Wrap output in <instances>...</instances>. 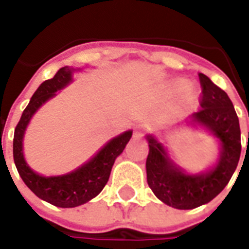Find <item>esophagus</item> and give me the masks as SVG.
I'll return each instance as SVG.
<instances>
[{
    "mask_svg": "<svg viewBox=\"0 0 249 249\" xmlns=\"http://www.w3.org/2000/svg\"><path fill=\"white\" fill-rule=\"evenodd\" d=\"M144 132H145V125L137 124L135 126V132H133V136L139 139V137H142V136H144Z\"/></svg>",
    "mask_w": 249,
    "mask_h": 249,
    "instance_id": "1",
    "label": "esophagus"
}]
</instances>
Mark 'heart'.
<instances>
[{"instance_id":"obj_1","label":"heart","mask_w":249,"mask_h":249,"mask_svg":"<svg viewBox=\"0 0 249 249\" xmlns=\"http://www.w3.org/2000/svg\"><path fill=\"white\" fill-rule=\"evenodd\" d=\"M168 90L173 94H180L184 93V97L185 101L189 104H192L196 98H197V90L196 88L189 85V82L184 78H178V80H173L168 84Z\"/></svg>"}]
</instances>
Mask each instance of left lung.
<instances>
[{"instance_id":"left-lung-1","label":"left lung","mask_w":249,"mask_h":249,"mask_svg":"<svg viewBox=\"0 0 249 249\" xmlns=\"http://www.w3.org/2000/svg\"><path fill=\"white\" fill-rule=\"evenodd\" d=\"M201 109L175 126L204 129L217 142V159L201 172L192 173L180 167L155 133L145 136L146 181L159 200L176 209H193L209 203L219 195L236 171L240 159V125L228 94L203 73Z\"/></svg>"}]
</instances>
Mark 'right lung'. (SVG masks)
<instances>
[{
  "instance_id": "1",
  "label": "right lung",
  "mask_w": 249,
  "mask_h": 249,
  "mask_svg": "<svg viewBox=\"0 0 249 249\" xmlns=\"http://www.w3.org/2000/svg\"><path fill=\"white\" fill-rule=\"evenodd\" d=\"M77 71H81V69L64 66L53 78L42 82L30 98L14 130L13 157L19 176L37 197L60 208H74L82 205L103 191L108 183L114 160L123 153L133 132L130 129L125 130L110 139L88 161L64 175L44 176L29 167L24 155V137L30 120L44 104L56 97L57 92L71 85Z\"/></svg>"
}]
</instances>
